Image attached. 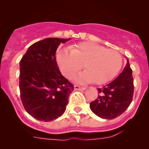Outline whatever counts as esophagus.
<instances>
[{
    "label": "esophagus",
    "instance_id": "1",
    "mask_svg": "<svg viewBox=\"0 0 149 149\" xmlns=\"http://www.w3.org/2000/svg\"><path fill=\"white\" fill-rule=\"evenodd\" d=\"M74 89L76 91H79V90H81V91H84L86 89L85 87H81L79 86H74Z\"/></svg>",
    "mask_w": 149,
    "mask_h": 149
}]
</instances>
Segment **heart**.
Here are the masks:
<instances>
[{"instance_id":"obj_1","label":"heart","mask_w":149,"mask_h":149,"mask_svg":"<svg viewBox=\"0 0 149 149\" xmlns=\"http://www.w3.org/2000/svg\"><path fill=\"white\" fill-rule=\"evenodd\" d=\"M57 62L63 74L71 79L82 67L86 70L75 80L81 84H103L114 79L123 66L121 54L94 42H82L73 48H63L57 53Z\"/></svg>"}]
</instances>
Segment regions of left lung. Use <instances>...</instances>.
<instances>
[{"label": "left lung", "instance_id": "left-lung-1", "mask_svg": "<svg viewBox=\"0 0 149 149\" xmlns=\"http://www.w3.org/2000/svg\"><path fill=\"white\" fill-rule=\"evenodd\" d=\"M133 79L129 61L123 72L115 79L98 88V98L90 103L91 110L102 119H114L122 115L131 103Z\"/></svg>", "mask_w": 149, "mask_h": 149}]
</instances>
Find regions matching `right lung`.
I'll return each instance as SVG.
<instances>
[{
    "mask_svg": "<svg viewBox=\"0 0 149 149\" xmlns=\"http://www.w3.org/2000/svg\"><path fill=\"white\" fill-rule=\"evenodd\" d=\"M70 40L51 37L37 42L19 63L21 100L26 112L40 121L62 116L74 88L60 72L55 57L58 46Z\"/></svg>",
    "mask_w": 149,
    "mask_h": 149,
    "instance_id": "right-lung-1",
    "label": "right lung"
}]
</instances>
